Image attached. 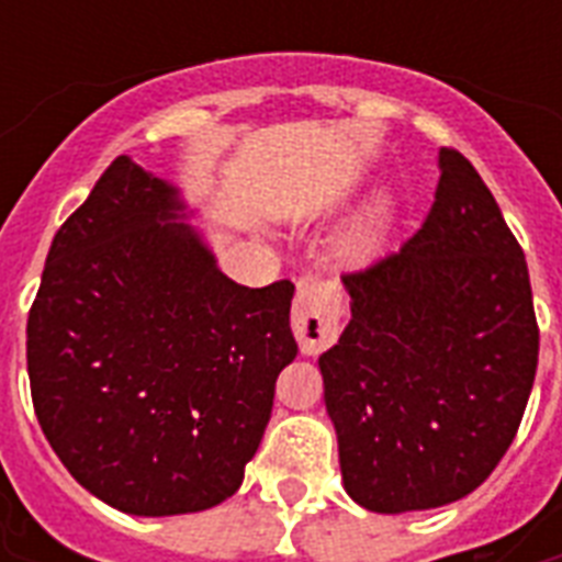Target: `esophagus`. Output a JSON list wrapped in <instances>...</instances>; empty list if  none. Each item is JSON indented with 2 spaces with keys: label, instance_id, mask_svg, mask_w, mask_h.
<instances>
[{
  "label": "esophagus",
  "instance_id": "1",
  "mask_svg": "<svg viewBox=\"0 0 562 562\" xmlns=\"http://www.w3.org/2000/svg\"><path fill=\"white\" fill-rule=\"evenodd\" d=\"M344 300L333 282L303 280L291 308V329L303 356H317L338 338Z\"/></svg>",
  "mask_w": 562,
  "mask_h": 562
}]
</instances>
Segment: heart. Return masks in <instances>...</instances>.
I'll return each mask as SVG.
<instances>
[{"instance_id": "heart-1", "label": "heart", "mask_w": 562, "mask_h": 562, "mask_svg": "<svg viewBox=\"0 0 562 562\" xmlns=\"http://www.w3.org/2000/svg\"><path fill=\"white\" fill-rule=\"evenodd\" d=\"M393 201L387 194H375L373 201L350 221V227L344 229L341 241H338V256L347 265H368L375 256L382 254L387 238L393 233Z\"/></svg>"}]
</instances>
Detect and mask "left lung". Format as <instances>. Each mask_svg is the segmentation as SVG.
<instances>
[{
	"label": "left lung",
	"instance_id": "obj_1",
	"mask_svg": "<svg viewBox=\"0 0 562 562\" xmlns=\"http://www.w3.org/2000/svg\"><path fill=\"white\" fill-rule=\"evenodd\" d=\"M400 254L344 277L350 324L317 359L347 496L414 514L470 496L514 443L540 329L528 262L467 157Z\"/></svg>",
	"mask_w": 562,
	"mask_h": 562
}]
</instances>
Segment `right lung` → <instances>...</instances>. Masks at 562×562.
Instances as JSON below:
<instances>
[{
	"label": "right lung",
	"instance_id": "1",
	"mask_svg": "<svg viewBox=\"0 0 562 562\" xmlns=\"http://www.w3.org/2000/svg\"><path fill=\"white\" fill-rule=\"evenodd\" d=\"M189 218L180 187L116 157L57 229L29 315L43 435L83 490L131 516L233 496L297 356L294 285L233 282Z\"/></svg>",
	"mask_w": 562,
	"mask_h": 562
}]
</instances>
